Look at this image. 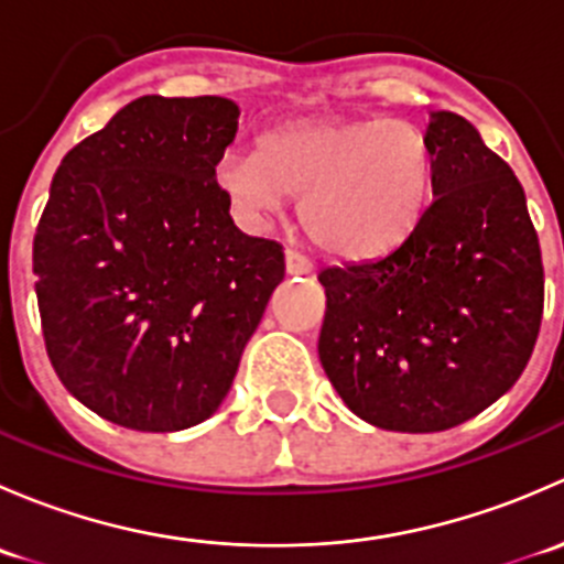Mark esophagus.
<instances>
[{
    "label": "esophagus",
    "instance_id": "34e87169",
    "mask_svg": "<svg viewBox=\"0 0 564 564\" xmlns=\"http://www.w3.org/2000/svg\"><path fill=\"white\" fill-rule=\"evenodd\" d=\"M311 270H314V264H311V261L305 259L300 250H294V248L286 250V272H289V275H308Z\"/></svg>",
    "mask_w": 564,
    "mask_h": 564
}]
</instances>
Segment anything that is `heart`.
I'll list each match as a JSON object with an SVG mask.
<instances>
[{"label":"heart","mask_w":564,"mask_h":564,"mask_svg":"<svg viewBox=\"0 0 564 564\" xmlns=\"http://www.w3.org/2000/svg\"><path fill=\"white\" fill-rule=\"evenodd\" d=\"M218 182L250 224L270 220L286 193H300V224L318 248L371 259L417 220L431 185V147L403 119H300L267 133L259 155L229 152Z\"/></svg>","instance_id":"obj_1"}]
</instances>
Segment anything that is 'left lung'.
<instances>
[{
    "label": "left lung",
    "mask_w": 564,
    "mask_h": 564,
    "mask_svg": "<svg viewBox=\"0 0 564 564\" xmlns=\"http://www.w3.org/2000/svg\"><path fill=\"white\" fill-rule=\"evenodd\" d=\"M431 198L390 253L327 267L318 360L366 423L431 434L519 382L543 318V261L513 169L453 111L431 113Z\"/></svg>",
    "instance_id": "obj_1"
}]
</instances>
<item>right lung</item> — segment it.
Here are the masks:
<instances>
[{"label":"right lung","instance_id":"add662e5","mask_svg":"<svg viewBox=\"0 0 564 564\" xmlns=\"http://www.w3.org/2000/svg\"><path fill=\"white\" fill-rule=\"evenodd\" d=\"M240 106L144 95L62 158L32 270L67 392L133 431L218 412L283 281V248L248 237L218 185Z\"/></svg>","mask_w":564,"mask_h":564}]
</instances>
